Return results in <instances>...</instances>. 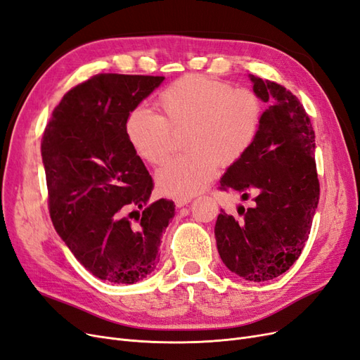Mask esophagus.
<instances>
[{"label": "esophagus", "mask_w": 360, "mask_h": 360, "mask_svg": "<svg viewBox=\"0 0 360 360\" xmlns=\"http://www.w3.org/2000/svg\"><path fill=\"white\" fill-rule=\"evenodd\" d=\"M189 201H191V198H174V202H176V205H177V207L186 205Z\"/></svg>", "instance_id": "34e87169"}]
</instances>
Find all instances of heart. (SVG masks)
Segmentation results:
<instances>
[{"mask_svg":"<svg viewBox=\"0 0 360 360\" xmlns=\"http://www.w3.org/2000/svg\"><path fill=\"white\" fill-rule=\"evenodd\" d=\"M160 115L135 108L126 120V138L138 158L160 165L183 136L186 153L158 169L162 193L189 198L252 148L264 117V103L249 89H234L222 79L191 73L169 84L158 96Z\"/></svg>","mask_w":360,"mask_h":360,"instance_id":"heart-1","label":"heart"}]
</instances>
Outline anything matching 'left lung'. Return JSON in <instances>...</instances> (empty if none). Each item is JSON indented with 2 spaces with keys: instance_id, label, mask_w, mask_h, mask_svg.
<instances>
[{
  "instance_id": "left-lung-1",
  "label": "left lung",
  "mask_w": 360,
  "mask_h": 360,
  "mask_svg": "<svg viewBox=\"0 0 360 360\" xmlns=\"http://www.w3.org/2000/svg\"><path fill=\"white\" fill-rule=\"evenodd\" d=\"M269 102L252 148L221 179L252 207L233 217L221 210L214 237L224 264L243 279L263 282L287 271L307 243L320 198L315 135L300 101L284 85L250 75Z\"/></svg>"
}]
</instances>
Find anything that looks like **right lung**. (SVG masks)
<instances>
[{
    "mask_svg": "<svg viewBox=\"0 0 360 360\" xmlns=\"http://www.w3.org/2000/svg\"><path fill=\"white\" fill-rule=\"evenodd\" d=\"M163 76L99 73L70 89L41 136L48 207L57 233L96 278L134 284L159 263L174 202L155 188L126 138V120Z\"/></svg>",
    "mask_w": 360,
    "mask_h": 360,
    "instance_id": "obj_1",
    "label": "right lung"
}]
</instances>
